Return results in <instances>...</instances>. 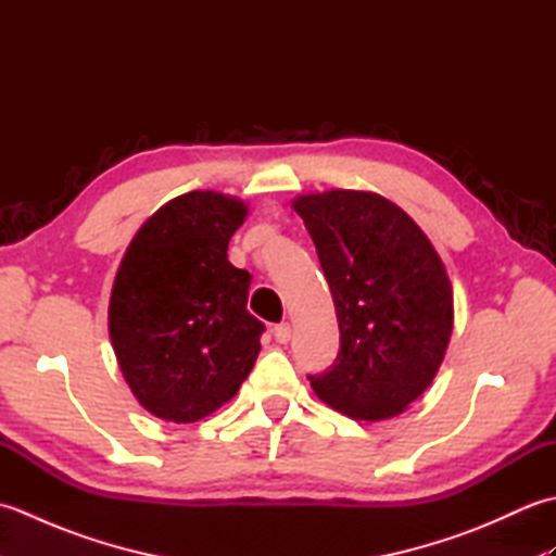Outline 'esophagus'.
<instances>
[{
  "instance_id": "esophagus-1",
  "label": "esophagus",
  "mask_w": 556,
  "mask_h": 556,
  "mask_svg": "<svg viewBox=\"0 0 556 556\" xmlns=\"http://www.w3.org/2000/svg\"><path fill=\"white\" fill-rule=\"evenodd\" d=\"M275 339L279 341V344H287V341L291 339V325L289 323H279L275 327Z\"/></svg>"
}]
</instances>
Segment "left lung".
<instances>
[{
  "instance_id": "obj_1",
  "label": "left lung",
  "mask_w": 556,
  "mask_h": 556,
  "mask_svg": "<svg viewBox=\"0 0 556 556\" xmlns=\"http://www.w3.org/2000/svg\"><path fill=\"white\" fill-rule=\"evenodd\" d=\"M332 291L339 353L308 380L356 420L399 416L434 380L454 325L446 269L428 236L387 198L363 191L301 195Z\"/></svg>"
}]
</instances>
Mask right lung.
<instances>
[{
  "label": "right lung",
  "instance_id": "right-lung-1",
  "mask_svg": "<svg viewBox=\"0 0 556 556\" xmlns=\"http://www.w3.org/2000/svg\"><path fill=\"white\" fill-rule=\"evenodd\" d=\"M241 200L193 191L134 236L110 299V337L128 387L152 416L195 422L239 392L265 325L245 311L251 275L227 248Z\"/></svg>",
  "mask_w": 556,
  "mask_h": 556
}]
</instances>
